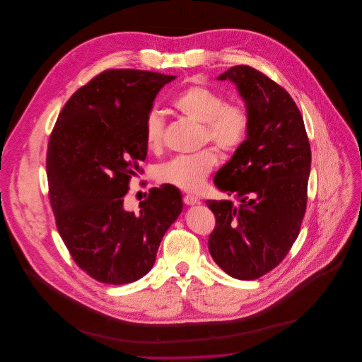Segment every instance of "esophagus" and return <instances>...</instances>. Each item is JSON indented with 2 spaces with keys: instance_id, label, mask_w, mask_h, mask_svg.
<instances>
[{
  "instance_id": "obj_1",
  "label": "esophagus",
  "mask_w": 362,
  "mask_h": 362,
  "mask_svg": "<svg viewBox=\"0 0 362 362\" xmlns=\"http://www.w3.org/2000/svg\"><path fill=\"white\" fill-rule=\"evenodd\" d=\"M182 201H184V204L188 205V206H189V205H195V204L199 202V199H198L197 197H194V195H184Z\"/></svg>"
}]
</instances>
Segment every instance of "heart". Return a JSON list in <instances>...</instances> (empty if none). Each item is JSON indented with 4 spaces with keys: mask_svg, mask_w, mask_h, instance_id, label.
Returning <instances> with one entry per match:
<instances>
[{
    "mask_svg": "<svg viewBox=\"0 0 362 362\" xmlns=\"http://www.w3.org/2000/svg\"><path fill=\"white\" fill-rule=\"evenodd\" d=\"M173 105L189 119L204 127L202 142H211L226 153L240 151L251 132L252 118L248 107L240 102H227L226 96L206 85L195 83L182 89ZM165 121L160 111L151 110L144 121V138L151 151L164 145ZM218 156L213 148L195 155L177 156L160 164L156 178L188 192H199L206 185L207 177L217 167Z\"/></svg>",
    "mask_w": 362,
    "mask_h": 362,
    "instance_id": "b5f03b06",
    "label": "heart"
}]
</instances>
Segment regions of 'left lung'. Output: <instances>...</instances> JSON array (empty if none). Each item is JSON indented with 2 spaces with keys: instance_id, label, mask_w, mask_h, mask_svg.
Masks as SVG:
<instances>
[{
  "instance_id": "obj_1",
  "label": "left lung",
  "mask_w": 362,
  "mask_h": 362,
  "mask_svg": "<svg viewBox=\"0 0 362 362\" xmlns=\"http://www.w3.org/2000/svg\"><path fill=\"white\" fill-rule=\"evenodd\" d=\"M237 85L251 112L245 145L221 167L214 184L240 202L206 201L216 226L209 252L230 276L255 280L273 270L296 243L308 201L310 145L288 92L250 65L218 76Z\"/></svg>"
}]
</instances>
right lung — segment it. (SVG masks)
<instances>
[{
	"label": "right lung",
	"instance_id": "right-lung-1",
	"mask_svg": "<svg viewBox=\"0 0 362 362\" xmlns=\"http://www.w3.org/2000/svg\"><path fill=\"white\" fill-rule=\"evenodd\" d=\"M175 79L139 69H107L61 110L46 168L57 230L74 262L104 284H128L155 264L164 233L182 210L180 191L151 188L127 211L131 177L148 155L144 121L158 90Z\"/></svg>",
	"mask_w": 362,
	"mask_h": 362
}]
</instances>
